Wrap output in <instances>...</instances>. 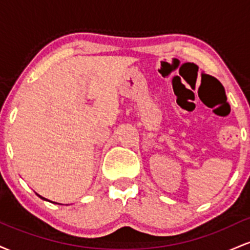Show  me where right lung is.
Returning <instances> with one entry per match:
<instances>
[{
	"instance_id": "right-lung-1",
	"label": "right lung",
	"mask_w": 250,
	"mask_h": 250,
	"mask_svg": "<svg viewBox=\"0 0 250 250\" xmlns=\"http://www.w3.org/2000/svg\"><path fill=\"white\" fill-rule=\"evenodd\" d=\"M37 195H39V194H37ZM39 196H40V195H39ZM40 197H42V196H40ZM42 199H43V200H45V199H44V197H42Z\"/></svg>"
}]
</instances>
